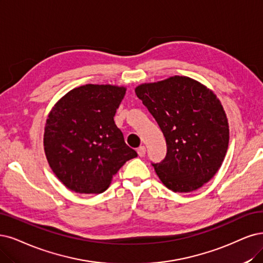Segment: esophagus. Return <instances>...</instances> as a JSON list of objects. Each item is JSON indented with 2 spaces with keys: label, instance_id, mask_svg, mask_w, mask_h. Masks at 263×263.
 I'll use <instances>...</instances> for the list:
<instances>
[{
  "label": "esophagus",
  "instance_id": "34e87169",
  "mask_svg": "<svg viewBox=\"0 0 263 263\" xmlns=\"http://www.w3.org/2000/svg\"><path fill=\"white\" fill-rule=\"evenodd\" d=\"M145 153H146V148H145V146H140L138 148V154H139L140 157H144Z\"/></svg>",
  "mask_w": 263,
  "mask_h": 263
}]
</instances>
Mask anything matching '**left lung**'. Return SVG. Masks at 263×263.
I'll list each match as a JSON object with an SVG mask.
<instances>
[{
    "instance_id": "1",
    "label": "left lung",
    "mask_w": 263,
    "mask_h": 263,
    "mask_svg": "<svg viewBox=\"0 0 263 263\" xmlns=\"http://www.w3.org/2000/svg\"><path fill=\"white\" fill-rule=\"evenodd\" d=\"M135 93L166 139V157L152 163L160 181L176 193L201 187L221 167L229 146V123L217 96L180 76L141 84Z\"/></svg>"
}]
</instances>
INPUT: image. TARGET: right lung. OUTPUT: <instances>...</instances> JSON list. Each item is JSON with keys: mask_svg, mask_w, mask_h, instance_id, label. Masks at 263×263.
<instances>
[{"mask_svg": "<svg viewBox=\"0 0 263 263\" xmlns=\"http://www.w3.org/2000/svg\"><path fill=\"white\" fill-rule=\"evenodd\" d=\"M125 87L85 84L53 107L44 130V151L56 177L80 194H101L123 164L138 156L114 121Z\"/></svg>", "mask_w": 263, "mask_h": 263, "instance_id": "obj_1", "label": "right lung"}]
</instances>
